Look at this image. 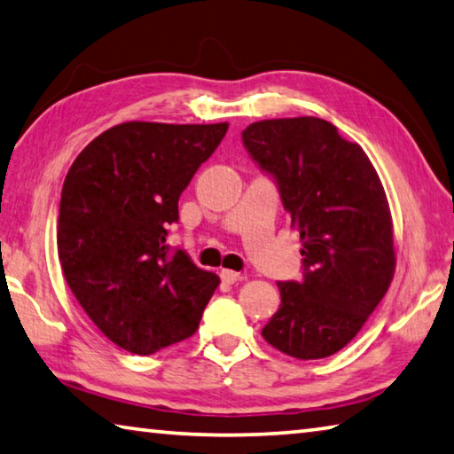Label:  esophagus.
<instances>
[{
  "label": "esophagus",
  "mask_w": 454,
  "mask_h": 454,
  "mask_svg": "<svg viewBox=\"0 0 454 454\" xmlns=\"http://www.w3.org/2000/svg\"><path fill=\"white\" fill-rule=\"evenodd\" d=\"M220 278H222V282H226V284H234V282L240 280L242 276H240V272H234V270H222Z\"/></svg>",
  "instance_id": "1"
}]
</instances>
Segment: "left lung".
<instances>
[{
    "label": "left lung",
    "mask_w": 454,
    "mask_h": 454,
    "mask_svg": "<svg viewBox=\"0 0 454 454\" xmlns=\"http://www.w3.org/2000/svg\"><path fill=\"white\" fill-rule=\"evenodd\" d=\"M242 144L278 188L302 240V280L278 282L268 344L301 360L326 358L356 333L395 274L393 222L374 166L326 120L250 124Z\"/></svg>",
    "instance_id": "left-lung-1"
}]
</instances>
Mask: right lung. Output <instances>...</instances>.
Instances as JSON below:
<instances>
[{
	"label": "right lung",
	"instance_id": "1",
	"mask_svg": "<svg viewBox=\"0 0 454 454\" xmlns=\"http://www.w3.org/2000/svg\"><path fill=\"white\" fill-rule=\"evenodd\" d=\"M228 124L126 121L91 140L64 180L61 270L114 344L148 356L196 333L218 276L166 244L180 194Z\"/></svg>",
	"mask_w": 454,
	"mask_h": 454
}]
</instances>
